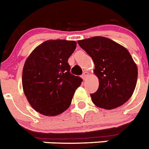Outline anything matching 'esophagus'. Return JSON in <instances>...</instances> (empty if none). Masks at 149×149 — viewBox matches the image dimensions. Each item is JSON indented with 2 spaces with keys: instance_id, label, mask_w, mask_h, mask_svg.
Masks as SVG:
<instances>
[{
  "instance_id": "esophagus-1",
  "label": "esophagus",
  "mask_w": 149,
  "mask_h": 149,
  "mask_svg": "<svg viewBox=\"0 0 149 149\" xmlns=\"http://www.w3.org/2000/svg\"><path fill=\"white\" fill-rule=\"evenodd\" d=\"M88 76V72H83V74L82 75V78L83 80H86V78H87V77Z\"/></svg>"
}]
</instances>
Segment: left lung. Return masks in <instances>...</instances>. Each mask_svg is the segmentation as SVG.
<instances>
[{
    "label": "left lung",
    "mask_w": 149,
    "mask_h": 149,
    "mask_svg": "<svg viewBox=\"0 0 149 149\" xmlns=\"http://www.w3.org/2000/svg\"><path fill=\"white\" fill-rule=\"evenodd\" d=\"M78 44L93 60L94 73L99 81L98 90L91 94L92 102L107 110L123 105L132 96L138 77L128 50L102 36L79 40Z\"/></svg>",
    "instance_id": "left-lung-1"
}]
</instances>
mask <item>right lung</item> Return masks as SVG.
<instances>
[{"instance_id": "obj_1", "label": "right lung", "mask_w": 149, "mask_h": 149, "mask_svg": "<svg viewBox=\"0 0 149 149\" xmlns=\"http://www.w3.org/2000/svg\"><path fill=\"white\" fill-rule=\"evenodd\" d=\"M77 47L75 41L47 40L27 57L22 83L29 103L37 112L53 117L70 107L82 79L72 75L69 57Z\"/></svg>"}]
</instances>
